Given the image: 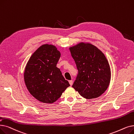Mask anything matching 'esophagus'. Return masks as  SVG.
<instances>
[{
  "mask_svg": "<svg viewBox=\"0 0 134 134\" xmlns=\"http://www.w3.org/2000/svg\"><path fill=\"white\" fill-rule=\"evenodd\" d=\"M69 83L70 85H73V80H69Z\"/></svg>",
  "mask_w": 134,
  "mask_h": 134,
  "instance_id": "esophagus-1",
  "label": "esophagus"
}]
</instances>
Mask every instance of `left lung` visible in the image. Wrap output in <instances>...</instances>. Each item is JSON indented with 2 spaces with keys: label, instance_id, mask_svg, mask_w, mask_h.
I'll list each match as a JSON object with an SVG mask.
<instances>
[{
  "label": "left lung",
  "instance_id": "1",
  "mask_svg": "<svg viewBox=\"0 0 134 134\" xmlns=\"http://www.w3.org/2000/svg\"><path fill=\"white\" fill-rule=\"evenodd\" d=\"M69 49L78 70L72 87L86 99L100 96L107 89L111 78L106 57L96 46L87 42H80Z\"/></svg>",
  "mask_w": 134,
  "mask_h": 134
}]
</instances>
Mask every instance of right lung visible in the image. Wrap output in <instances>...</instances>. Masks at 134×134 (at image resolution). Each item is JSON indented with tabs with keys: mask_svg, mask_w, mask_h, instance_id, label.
I'll return each mask as SVG.
<instances>
[{
	"mask_svg": "<svg viewBox=\"0 0 134 134\" xmlns=\"http://www.w3.org/2000/svg\"><path fill=\"white\" fill-rule=\"evenodd\" d=\"M61 56L55 45L43 44L28 61L24 71V80L30 94L40 102L53 103L68 86L56 65Z\"/></svg>",
	"mask_w": 134,
	"mask_h": 134,
	"instance_id": "1",
	"label": "right lung"
}]
</instances>
